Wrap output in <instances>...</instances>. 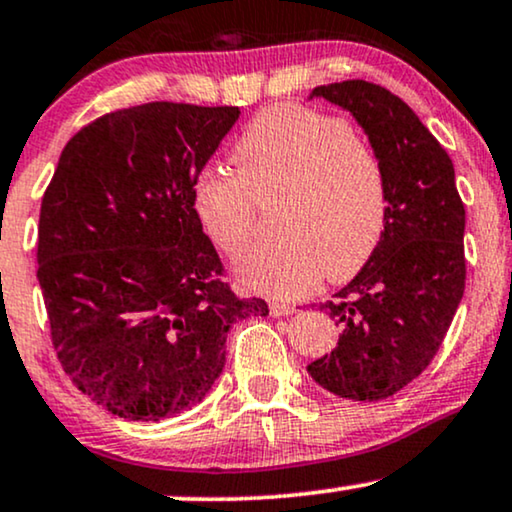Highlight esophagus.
I'll use <instances>...</instances> for the list:
<instances>
[{
  "mask_svg": "<svg viewBox=\"0 0 512 512\" xmlns=\"http://www.w3.org/2000/svg\"><path fill=\"white\" fill-rule=\"evenodd\" d=\"M293 312H295L293 304H286V302H271L269 304V314L271 316H288Z\"/></svg>",
  "mask_w": 512,
  "mask_h": 512,
  "instance_id": "1",
  "label": "esophagus"
}]
</instances>
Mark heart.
Masks as SVG:
<instances>
[{
    "instance_id": "obj_1",
    "label": "heart",
    "mask_w": 512,
    "mask_h": 512,
    "mask_svg": "<svg viewBox=\"0 0 512 512\" xmlns=\"http://www.w3.org/2000/svg\"><path fill=\"white\" fill-rule=\"evenodd\" d=\"M234 174L205 170L193 210L210 241L238 255L255 229L257 205L276 200V241L243 252L236 276L255 293L293 300L321 274L347 281L371 260L387 222L385 167L361 129L333 115L278 103L238 137Z\"/></svg>"
}]
</instances>
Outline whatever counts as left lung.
<instances>
[{
  "instance_id": "left-lung-1",
  "label": "left lung",
  "mask_w": 512,
  "mask_h": 512,
  "mask_svg": "<svg viewBox=\"0 0 512 512\" xmlns=\"http://www.w3.org/2000/svg\"><path fill=\"white\" fill-rule=\"evenodd\" d=\"M357 120L385 167L387 222L366 267L323 302L338 347L307 366L342 399L397 394L430 366L465 290V208L454 163L399 96L364 80L316 87Z\"/></svg>"
}]
</instances>
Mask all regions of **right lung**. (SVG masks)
Returning a JSON list of instances; mask_svg holds the SVG:
<instances>
[{
  "instance_id": "add662e5",
  "label": "right lung",
  "mask_w": 512,
  "mask_h": 512,
  "mask_svg": "<svg viewBox=\"0 0 512 512\" xmlns=\"http://www.w3.org/2000/svg\"><path fill=\"white\" fill-rule=\"evenodd\" d=\"M236 106L155 101L82 127L42 198L37 281L63 371L113 416L158 423L208 397L226 333L267 316L222 278L193 186Z\"/></svg>"
}]
</instances>
